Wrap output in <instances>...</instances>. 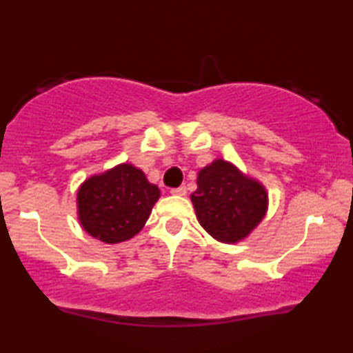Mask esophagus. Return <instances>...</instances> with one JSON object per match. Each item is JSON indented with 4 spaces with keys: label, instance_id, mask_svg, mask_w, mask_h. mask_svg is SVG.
Wrapping results in <instances>:
<instances>
[{
    "label": "esophagus",
    "instance_id": "obj_1",
    "mask_svg": "<svg viewBox=\"0 0 353 353\" xmlns=\"http://www.w3.org/2000/svg\"><path fill=\"white\" fill-rule=\"evenodd\" d=\"M171 194H174V195H185V194H188V189H185V185H181V188L171 189Z\"/></svg>",
    "mask_w": 353,
    "mask_h": 353
}]
</instances>
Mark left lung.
Listing matches in <instances>:
<instances>
[{"label": "left lung", "instance_id": "8db88e82", "mask_svg": "<svg viewBox=\"0 0 353 353\" xmlns=\"http://www.w3.org/2000/svg\"><path fill=\"white\" fill-rule=\"evenodd\" d=\"M190 201L203 230L222 243L246 239L268 209L265 185L223 159L199 171L197 190Z\"/></svg>", "mask_w": 353, "mask_h": 353}]
</instances>
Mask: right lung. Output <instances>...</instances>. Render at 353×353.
<instances>
[{"label": "right lung", "mask_w": 353, "mask_h": 353, "mask_svg": "<svg viewBox=\"0 0 353 353\" xmlns=\"http://www.w3.org/2000/svg\"><path fill=\"white\" fill-rule=\"evenodd\" d=\"M159 188L128 163L88 177L79 188L77 214L83 230L105 243H121L138 233L159 199Z\"/></svg>", "instance_id": "add662e5"}]
</instances>
